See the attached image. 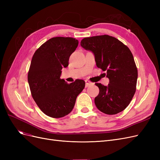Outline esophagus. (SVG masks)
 <instances>
[{"instance_id":"obj_1","label":"esophagus","mask_w":160,"mask_h":160,"mask_svg":"<svg viewBox=\"0 0 160 160\" xmlns=\"http://www.w3.org/2000/svg\"><path fill=\"white\" fill-rule=\"evenodd\" d=\"M93 83H91V82H90L88 80H86L85 81V88H88V87L91 86V85H93Z\"/></svg>"}]
</instances>
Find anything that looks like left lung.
<instances>
[{"mask_svg": "<svg viewBox=\"0 0 160 160\" xmlns=\"http://www.w3.org/2000/svg\"><path fill=\"white\" fill-rule=\"evenodd\" d=\"M81 46L91 51L96 65L107 72L108 86L95 83L99 89L95 104L101 112L117 114L129 104L136 89L138 69L132 52L117 38L109 35L84 38Z\"/></svg>", "mask_w": 160, "mask_h": 160, "instance_id": "1", "label": "left lung"}]
</instances>
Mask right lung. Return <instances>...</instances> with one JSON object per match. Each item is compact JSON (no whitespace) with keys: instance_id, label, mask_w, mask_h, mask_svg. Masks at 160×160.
<instances>
[{"instance_id":"1","label":"right lung","mask_w":160,"mask_h":160,"mask_svg":"<svg viewBox=\"0 0 160 160\" xmlns=\"http://www.w3.org/2000/svg\"><path fill=\"white\" fill-rule=\"evenodd\" d=\"M78 44V40L73 38L53 37L32 56L28 73V85L38 107L49 117L60 118L68 115L85 88L83 80L67 84L60 78L62 69L69 65V57Z\"/></svg>"}]
</instances>
